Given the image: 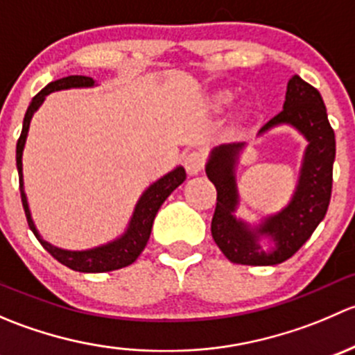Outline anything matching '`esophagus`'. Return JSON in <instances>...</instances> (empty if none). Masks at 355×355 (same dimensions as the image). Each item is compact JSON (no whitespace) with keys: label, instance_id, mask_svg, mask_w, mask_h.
<instances>
[{"label":"esophagus","instance_id":"obj_1","mask_svg":"<svg viewBox=\"0 0 355 355\" xmlns=\"http://www.w3.org/2000/svg\"><path fill=\"white\" fill-rule=\"evenodd\" d=\"M204 161H206V157H204L202 153L192 151L184 157V166L187 170V173L191 177H194V175L200 173V170L204 168Z\"/></svg>","mask_w":355,"mask_h":355}]
</instances>
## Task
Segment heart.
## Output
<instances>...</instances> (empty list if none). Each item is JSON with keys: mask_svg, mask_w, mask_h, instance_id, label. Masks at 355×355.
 <instances>
[{"mask_svg": "<svg viewBox=\"0 0 355 355\" xmlns=\"http://www.w3.org/2000/svg\"><path fill=\"white\" fill-rule=\"evenodd\" d=\"M230 103H232V92H228V91L216 92L213 98V105L216 106V108H223V106L230 105Z\"/></svg>", "mask_w": 355, "mask_h": 355, "instance_id": "b5f03b06", "label": "heart"}]
</instances>
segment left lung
I'll return each mask as SVG.
<instances>
[{"mask_svg": "<svg viewBox=\"0 0 355 355\" xmlns=\"http://www.w3.org/2000/svg\"><path fill=\"white\" fill-rule=\"evenodd\" d=\"M277 127L293 128L307 146L287 206L259 221L250 223L235 214L241 204L237 164L245 142L220 144L207 157L206 175L218 192L211 234L221 252L235 264L273 266L287 261L313 235L330 204L335 132L318 89L299 75L288 80L284 110L259 128L257 137Z\"/></svg>", "mask_w": 355, "mask_h": 355, "instance_id": "1", "label": "left lung"}]
</instances>
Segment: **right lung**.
<instances>
[{
  "instance_id": "add662e5",
  "label": "right lung",
  "mask_w": 355,
  "mask_h": 355,
  "mask_svg": "<svg viewBox=\"0 0 355 355\" xmlns=\"http://www.w3.org/2000/svg\"><path fill=\"white\" fill-rule=\"evenodd\" d=\"M96 85H98V82H96L94 78L84 77V75H70V77H63L55 82H49L37 96H34V99H32L31 105H28L27 113H25L24 116L22 134H20L19 142H17V170H19L20 196H22V204L25 216H27L28 228H31L32 234L35 235V239L41 242V245L44 247L55 259H58L60 263L65 264L70 270L80 271V273H105V271L120 270V268H125L128 266V264L134 263V261L141 256L146 244H148L149 237H151L153 221H155L161 204L166 200L168 196H170L178 185L184 184L185 177H187L184 166H177L171 171H168L166 175H163L161 178H157L156 182H153V184L142 192L141 198H139L123 234H120L116 239L106 242V244L96 245L84 250H70L56 247L49 244L48 241H44L42 235L39 234L34 220H32V213L31 207H28V200L27 194H25L24 185L22 157L32 116H34L35 111L41 108L46 96H49L51 92L67 91V89H89L96 87Z\"/></svg>"
}]
</instances>
